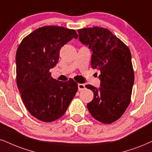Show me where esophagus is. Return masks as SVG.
Listing matches in <instances>:
<instances>
[{"label":"esophagus","mask_w":152,"mask_h":152,"mask_svg":"<svg viewBox=\"0 0 152 152\" xmlns=\"http://www.w3.org/2000/svg\"><path fill=\"white\" fill-rule=\"evenodd\" d=\"M78 90H79V91H81V90L85 89V85H84V84L79 83L78 85Z\"/></svg>","instance_id":"obj_1"}]
</instances>
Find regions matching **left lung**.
Here are the masks:
<instances>
[{"label": "left lung", "mask_w": 152, "mask_h": 152, "mask_svg": "<svg viewBox=\"0 0 152 152\" xmlns=\"http://www.w3.org/2000/svg\"><path fill=\"white\" fill-rule=\"evenodd\" d=\"M78 32L79 41L92 51V67L100 71L99 88L86 86L94 93L88 109L96 120L110 124L120 118L130 104L135 78L131 53L107 28L95 26Z\"/></svg>", "instance_id": "obj_1"}]
</instances>
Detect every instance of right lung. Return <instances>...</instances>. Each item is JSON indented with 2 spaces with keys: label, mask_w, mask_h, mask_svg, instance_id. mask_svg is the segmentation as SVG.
I'll list each match as a JSON object with an SVG mask.
<instances>
[{
  "label": "right lung",
  "mask_w": 152,
  "mask_h": 152,
  "mask_svg": "<svg viewBox=\"0 0 152 152\" xmlns=\"http://www.w3.org/2000/svg\"><path fill=\"white\" fill-rule=\"evenodd\" d=\"M74 38H78L74 29L45 26L26 36L17 48V88L28 112L41 121L62 117L78 91L72 78L59 81L50 72L58 62L60 49Z\"/></svg>",
  "instance_id": "right-lung-1"
}]
</instances>
